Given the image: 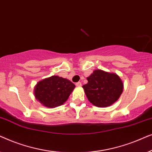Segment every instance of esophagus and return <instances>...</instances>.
<instances>
[{"mask_svg": "<svg viewBox=\"0 0 152 152\" xmlns=\"http://www.w3.org/2000/svg\"><path fill=\"white\" fill-rule=\"evenodd\" d=\"M75 85H76V86H77V87H80L81 86H82V83L81 82H77L76 84H75Z\"/></svg>", "mask_w": 152, "mask_h": 152, "instance_id": "obj_1", "label": "esophagus"}]
</instances>
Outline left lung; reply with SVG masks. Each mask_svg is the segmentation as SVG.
I'll return each instance as SVG.
<instances>
[{"label": "left lung", "instance_id": "left-lung-1", "mask_svg": "<svg viewBox=\"0 0 152 152\" xmlns=\"http://www.w3.org/2000/svg\"><path fill=\"white\" fill-rule=\"evenodd\" d=\"M82 86L88 101L97 107H107L119 99L123 92L124 84L113 72L95 70Z\"/></svg>", "mask_w": 152, "mask_h": 152}]
</instances>
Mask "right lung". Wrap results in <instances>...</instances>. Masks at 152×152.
Segmentation results:
<instances>
[{
    "label": "right lung",
    "instance_id": "right-lung-1",
    "mask_svg": "<svg viewBox=\"0 0 152 152\" xmlns=\"http://www.w3.org/2000/svg\"><path fill=\"white\" fill-rule=\"evenodd\" d=\"M75 87L67 79L53 75L37 83L34 89V97L44 107L55 108L66 102Z\"/></svg>",
    "mask_w": 152,
    "mask_h": 152
}]
</instances>
